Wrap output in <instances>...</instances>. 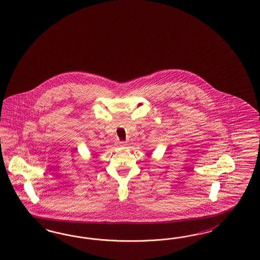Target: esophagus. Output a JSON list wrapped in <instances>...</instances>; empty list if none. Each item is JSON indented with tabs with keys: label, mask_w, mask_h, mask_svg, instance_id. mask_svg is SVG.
<instances>
[{
	"label": "esophagus",
	"mask_w": 260,
	"mask_h": 260,
	"mask_svg": "<svg viewBox=\"0 0 260 260\" xmlns=\"http://www.w3.org/2000/svg\"><path fill=\"white\" fill-rule=\"evenodd\" d=\"M126 146V144L125 142H119V147H120V148H125Z\"/></svg>",
	"instance_id": "1"
}]
</instances>
